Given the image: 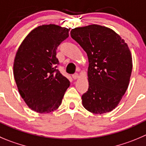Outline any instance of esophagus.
Masks as SVG:
<instances>
[{
  "label": "esophagus",
  "mask_w": 146,
  "mask_h": 146,
  "mask_svg": "<svg viewBox=\"0 0 146 146\" xmlns=\"http://www.w3.org/2000/svg\"><path fill=\"white\" fill-rule=\"evenodd\" d=\"M79 77H80V76H79V74H77V73L74 74L73 75H72V78L74 79V80H77V79H78Z\"/></svg>",
  "instance_id": "obj_1"
}]
</instances>
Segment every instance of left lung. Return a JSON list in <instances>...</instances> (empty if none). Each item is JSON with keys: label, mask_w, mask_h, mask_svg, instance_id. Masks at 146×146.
Listing matches in <instances>:
<instances>
[{"label": "left lung", "mask_w": 146, "mask_h": 146, "mask_svg": "<svg viewBox=\"0 0 146 146\" xmlns=\"http://www.w3.org/2000/svg\"><path fill=\"white\" fill-rule=\"evenodd\" d=\"M70 34L88 57L89 88L82 96L83 106L95 114L110 112L130 82L133 61L128 46L113 30L97 24L73 29Z\"/></svg>", "instance_id": "1"}]
</instances>
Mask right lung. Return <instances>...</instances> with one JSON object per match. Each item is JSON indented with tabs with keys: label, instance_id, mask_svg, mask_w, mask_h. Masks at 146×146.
Masks as SVG:
<instances>
[{
	"label": "right lung",
	"instance_id": "add662e5",
	"mask_svg": "<svg viewBox=\"0 0 146 146\" xmlns=\"http://www.w3.org/2000/svg\"><path fill=\"white\" fill-rule=\"evenodd\" d=\"M69 31L54 24L39 26L26 36L16 52L13 75L18 90L29 108L38 113L56 110L70 85L56 69V57Z\"/></svg>",
	"mask_w": 146,
	"mask_h": 146
}]
</instances>
